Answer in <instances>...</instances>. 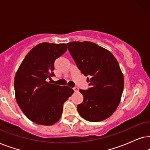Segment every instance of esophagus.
Masks as SVG:
<instances>
[{
  "instance_id": "obj_1",
  "label": "esophagus",
  "mask_w": 150,
  "mask_h": 150,
  "mask_svg": "<svg viewBox=\"0 0 150 150\" xmlns=\"http://www.w3.org/2000/svg\"><path fill=\"white\" fill-rule=\"evenodd\" d=\"M73 90H74V91H75V92H77V91H78V88H77V87H74L73 88Z\"/></svg>"
}]
</instances>
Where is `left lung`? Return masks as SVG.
I'll list each match as a JSON object with an SVG mask.
<instances>
[{"label":"left lung","mask_w":150,"mask_h":150,"mask_svg":"<svg viewBox=\"0 0 150 150\" xmlns=\"http://www.w3.org/2000/svg\"><path fill=\"white\" fill-rule=\"evenodd\" d=\"M68 49L90 88L80 89L83 101L77 105L82 118L91 122L105 120L120 103L124 79L118 62L108 50L91 42H71Z\"/></svg>","instance_id":"left-lung-1"}]
</instances>
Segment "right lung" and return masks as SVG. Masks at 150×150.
Instances as JSON below:
<instances>
[{
  "instance_id": "right-lung-1",
  "label": "right lung",
  "mask_w": 150,
  "mask_h": 150,
  "mask_svg": "<svg viewBox=\"0 0 150 150\" xmlns=\"http://www.w3.org/2000/svg\"><path fill=\"white\" fill-rule=\"evenodd\" d=\"M66 44L42 42L26 55L14 78L16 99L29 120L39 125H53L60 119L64 103L74 91L67 86L48 81L54 76V62L67 51Z\"/></svg>"
}]
</instances>
